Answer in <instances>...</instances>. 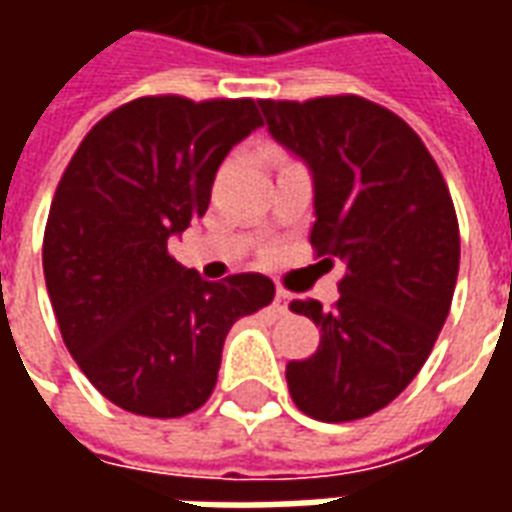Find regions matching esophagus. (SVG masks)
<instances>
[{"mask_svg": "<svg viewBox=\"0 0 512 512\" xmlns=\"http://www.w3.org/2000/svg\"><path fill=\"white\" fill-rule=\"evenodd\" d=\"M290 304V293L288 290H277V296H274V310L277 312H288Z\"/></svg>", "mask_w": 512, "mask_h": 512, "instance_id": "obj_1", "label": "esophagus"}]
</instances>
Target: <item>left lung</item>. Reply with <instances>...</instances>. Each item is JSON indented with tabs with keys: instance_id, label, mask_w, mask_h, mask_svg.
Returning a JSON list of instances; mask_svg holds the SVG:
<instances>
[{
	"instance_id": "left-lung-1",
	"label": "left lung",
	"mask_w": 512,
	"mask_h": 512,
	"mask_svg": "<svg viewBox=\"0 0 512 512\" xmlns=\"http://www.w3.org/2000/svg\"><path fill=\"white\" fill-rule=\"evenodd\" d=\"M260 109L312 172L315 257L345 263L332 310L290 304L321 326L318 351L288 362L290 397L321 422L370 417L414 381L450 315L461 263L450 189L417 131L367 98H266Z\"/></svg>"
}]
</instances>
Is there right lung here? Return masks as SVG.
Listing matches in <instances>:
<instances>
[{
  "instance_id": "obj_1",
  "label": "right lung",
  "mask_w": 512,
  "mask_h": 512,
  "mask_svg": "<svg viewBox=\"0 0 512 512\" xmlns=\"http://www.w3.org/2000/svg\"><path fill=\"white\" fill-rule=\"evenodd\" d=\"M257 104L128 101L90 128L54 191L43 274L62 340L131 414L175 419L205 406L227 332L274 299L263 274L205 282L167 249L208 211L224 156L263 126Z\"/></svg>"
}]
</instances>
